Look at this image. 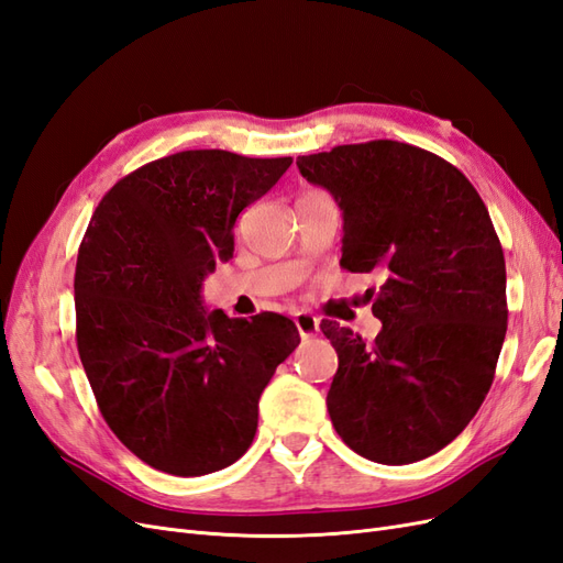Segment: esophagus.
<instances>
[{"label":"esophagus","instance_id":"1","mask_svg":"<svg viewBox=\"0 0 563 563\" xmlns=\"http://www.w3.org/2000/svg\"><path fill=\"white\" fill-rule=\"evenodd\" d=\"M294 321H296V329H298V333L302 338H310V335H314L319 331V319L308 314V312H298L294 317Z\"/></svg>","mask_w":563,"mask_h":563}]
</instances>
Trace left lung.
<instances>
[{"label":"left lung","mask_w":563,"mask_h":563,"mask_svg":"<svg viewBox=\"0 0 563 563\" xmlns=\"http://www.w3.org/2000/svg\"><path fill=\"white\" fill-rule=\"evenodd\" d=\"M343 209V258L373 272L383 331L373 343L335 321L327 406L335 432L373 463L408 465L467 428L486 399L507 331L505 255L486 203L432 152L368 141L296 159Z\"/></svg>","instance_id":"1"}]
</instances>
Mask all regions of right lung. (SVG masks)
Here are the masks:
<instances>
[{
    "label": "right lung",
    "mask_w": 563,
    "mask_h": 563,
    "mask_svg": "<svg viewBox=\"0 0 563 563\" xmlns=\"http://www.w3.org/2000/svg\"><path fill=\"white\" fill-rule=\"evenodd\" d=\"M291 157L185 150L112 185L79 244L77 350L108 428L166 474L240 460L258 399L300 335L277 312L230 319L201 308V282L230 261L234 223Z\"/></svg>",
    "instance_id": "right-lung-1"
}]
</instances>
